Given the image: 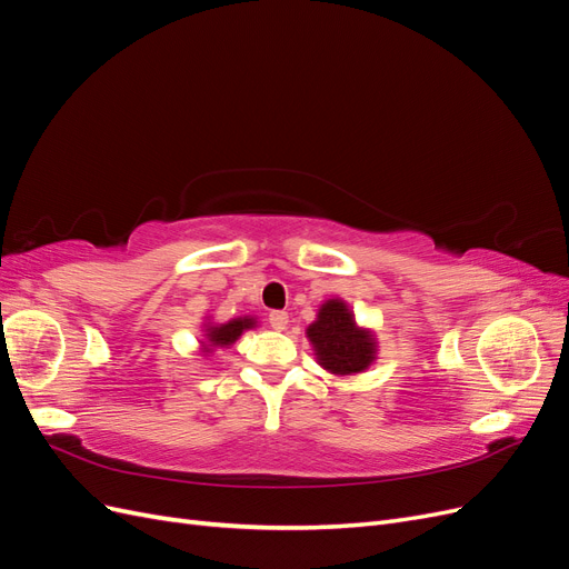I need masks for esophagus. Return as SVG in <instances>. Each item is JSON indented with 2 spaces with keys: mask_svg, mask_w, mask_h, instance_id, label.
<instances>
[{
  "mask_svg": "<svg viewBox=\"0 0 569 569\" xmlns=\"http://www.w3.org/2000/svg\"><path fill=\"white\" fill-rule=\"evenodd\" d=\"M268 322H270V327H272V330H278V332H282V330H287V322H289V313H284V311H272V313L268 316Z\"/></svg>",
  "mask_w": 569,
  "mask_h": 569,
  "instance_id": "obj_1",
  "label": "esophagus"
}]
</instances>
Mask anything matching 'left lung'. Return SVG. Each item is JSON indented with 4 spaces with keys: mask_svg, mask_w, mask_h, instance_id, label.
Masks as SVG:
<instances>
[{
    "mask_svg": "<svg viewBox=\"0 0 569 569\" xmlns=\"http://www.w3.org/2000/svg\"><path fill=\"white\" fill-rule=\"evenodd\" d=\"M318 366L335 377L360 375L375 366L380 341L375 330L358 325L351 306L341 297L320 303L316 320L306 327Z\"/></svg>",
    "mask_w": 569,
    "mask_h": 569,
    "instance_id": "8db88e82",
    "label": "left lung"
}]
</instances>
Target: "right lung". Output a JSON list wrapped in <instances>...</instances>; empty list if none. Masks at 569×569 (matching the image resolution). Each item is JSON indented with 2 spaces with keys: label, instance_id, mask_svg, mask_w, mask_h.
I'll return each mask as SVG.
<instances>
[{
  "label": "right lung",
  "instance_id": "1",
  "mask_svg": "<svg viewBox=\"0 0 569 569\" xmlns=\"http://www.w3.org/2000/svg\"><path fill=\"white\" fill-rule=\"evenodd\" d=\"M253 327H258V320L253 316H239L228 322H213L211 316H206L201 322L199 351L201 356H211L216 349H230L239 337L247 330H253Z\"/></svg>",
  "mask_w": 569,
  "mask_h": 569
}]
</instances>
